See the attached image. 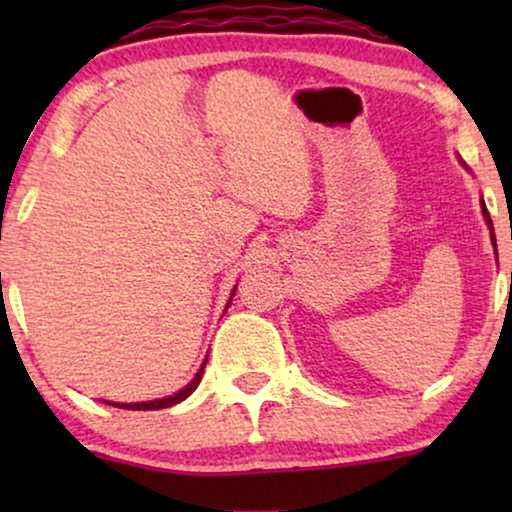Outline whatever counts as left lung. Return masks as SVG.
Segmentation results:
<instances>
[{
  "label": "left lung",
  "mask_w": 512,
  "mask_h": 512,
  "mask_svg": "<svg viewBox=\"0 0 512 512\" xmlns=\"http://www.w3.org/2000/svg\"><path fill=\"white\" fill-rule=\"evenodd\" d=\"M482 214H485L487 226H489V230H492V242H494V247H496V240H494V226H492V219H489V212H487V207H485V200H482Z\"/></svg>",
  "instance_id": "left-lung-1"
}]
</instances>
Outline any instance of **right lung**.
Masks as SVG:
<instances>
[{
	"instance_id": "right-lung-1",
	"label": "right lung",
	"mask_w": 512,
	"mask_h": 512,
	"mask_svg": "<svg viewBox=\"0 0 512 512\" xmlns=\"http://www.w3.org/2000/svg\"><path fill=\"white\" fill-rule=\"evenodd\" d=\"M230 296H235V289H233V293H230ZM230 300H233V298H230ZM230 300H228V305H230ZM205 366H207V361L200 366L198 375H195L193 380L188 382L184 389L177 391V394H174V396L158 398V401H146V403H111V405H116V408H123V410H160V408H170V405L181 403V401H184V398H188L195 389H198V384L202 380V373H205Z\"/></svg>"
}]
</instances>
